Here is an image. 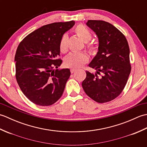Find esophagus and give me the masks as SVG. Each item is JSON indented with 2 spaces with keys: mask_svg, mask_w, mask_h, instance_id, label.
Listing matches in <instances>:
<instances>
[{
  "mask_svg": "<svg viewBox=\"0 0 147 147\" xmlns=\"http://www.w3.org/2000/svg\"><path fill=\"white\" fill-rule=\"evenodd\" d=\"M70 71H71V73L73 74L74 73H75V72L76 71V69H71Z\"/></svg>",
  "mask_w": 147,
  "mask_h": 147,
  "instance_id": "obj_1",
  "label": "esophagus"
}]
</instances>
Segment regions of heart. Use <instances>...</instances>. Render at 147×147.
Segmentation results:
<instances>
[{"label":"heart","mask_w":147,"mask_h":147,"mask_svg":"<svg viewBox=\"0 0 147 147\" xmlns=\"http://www.w3.org/2000/svg\"><path fill=\"white\" fill-rule=\"evenodd\" d=\"M74 33L77 36L86 43V47L90 55L93 56L97 54L98 47L95 43L90 42L92 38V33L89 29L83 24H79L74 29ZM59 50L62 53H66L68 50V38L66 34L62 36L59 42ZM89 60L88 56L85 52L71 53L65 58L64 64L66 67L78 69L85 65Z\"/></svg>","instance_id":"b5f03b06"}]
</instances>
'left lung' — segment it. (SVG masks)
I'll return each instance as SVG.
<instances>
[{"instance_id":"8db88e82","label":"left lung","mask_w":147,"mask_h":147,"mask_svg":"<svg viewBox=\"0 0 147 147\" xmlns=\"http://www.w3.org/2000/svg\"><path fill=\"white\" fill-rule=\"evenodd\" d=\"M86 24L96 33L99 47L89 64L96 73L86 71L83 88L96 102H110L123 92L131 70L128 43L123 33L108 22L88 20Z\"/></svg>"}]
</instances>
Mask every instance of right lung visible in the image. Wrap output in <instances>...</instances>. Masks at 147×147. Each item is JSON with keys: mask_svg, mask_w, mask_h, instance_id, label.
Here are the masks:
<instances>
[{"mask_svg": "<svg viewBox=\"0 0 147 147\" xmlns=\"http://www.w3.org/2000/svg\"><path fill=\"white\" fill-rule=\"evenodd\" d=\"M75 24L74 21L53 23L28 35L16 52V78L24 95L33 104L49 106L64 92L71 75L69 69L55 71L61 65L59 42Z\"/></svg>", "mask_w": 147, "mask_h": 147, "instance_id": "1", "label": "right lung"}]
</instances>
